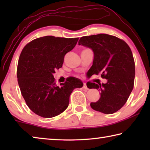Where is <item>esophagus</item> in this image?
I'll return each instance as SVG.
<instances>
[{
	"label": "esophagus",
	"mask_w": 150,
	"mask_h": 150,
	"mask_svg": "<svg viewBox=\"0 0 150 150\" xmlns=\"http://www.w3.org/2000/svg\"><path fill=\"white\" fill-rule=\"evenodd\" d=\"M83 88H85V89H88V87H87V84H86L85 83H83Z\"/></svg>",
	"instance_id": "obj_1"
}]
</instances>
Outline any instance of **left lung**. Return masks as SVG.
<instances>
[{"label":"left lung","mask_w":150,"mask_h":150,"mask_svg":"<svg viewBox=\"0 0 150 150\" xmlns=\"http://www.w3.org/2000/svg\"><path fill=\"white\" fill-rule=\"evenodd\" d=\"M78 44L94 53L88 72L107 79L102 84L87 83L88 88L100 91L99 100L91 103V108L106 115L116 112L125 105L134 88L135 63L130 47L124 40L105 34L83 36Z\"/></svg>","instance_id":"obj_1"}]
</instances>
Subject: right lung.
Masks as SVG:
<instances>
[{"label": "right lung", "mask_w": 150, "mask_h": 150, "mask_svg": "<svg viewBox=\"0 0 150 150\" xmlns=\"http://www.w3.org/2000/svg\"><path fill=\"white\" fill-rule=\"evenodd\" d=\"M78 40L47 35L32 40L22 50L18 63V82L26 105L37 115L52 118L60 115L69 105L73 89L83 86L75 77L67 78L57 86L53 75L62 67L65 54Z\"/></svg>", "instance_id": "obj_1"}]
</instances>
